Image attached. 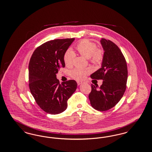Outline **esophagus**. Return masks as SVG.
<instances>
[{
  "mask_svg": "<svg viewBox=\"0 0 152 152\" xmlns=\"http://www.w3.org/2000/svg\"><path fill=\"white\" fill-rule=\"evenodd\" d=\"M77 85H80L81 84H82L83 83L82 81H77Z\"/></svg>",
  "mask_w": 152,
  "mask_h": 152,
  "instance_id": "esophagus-1",
  "label": "esophagus"
}]
</instances>
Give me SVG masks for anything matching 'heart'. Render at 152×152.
I'll list each match as a JSON object with an SVG mask.
<instances>
[{
  "mask_svg": "<svg viewBox=\"0 0 152 152\" xmlns=\"http://www.w3.org/2000/svg\"><path fill=\"white\" fill-rule=\"evenodd\" d=\"M76 49L79 54L86 58H89L91 63L96 66H100L104 58V51L102 49L97 48L96 44L89 39H84L80 41L76 45ZM75 54L71 50H68L64 55V62L68 67L73 65ZM91 72L88 68H76L71 71V76L76 80H81Z\"/></svg>",
  "mask_w": 152,
  "mask_h": 152,
  "instance_id": "heart-1",
  "label": "heart"
}]
</instances>
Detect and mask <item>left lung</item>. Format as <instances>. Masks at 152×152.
<instances>
[{
    "label": "left lung",
    "mask_w": 152,
    "mask_h": 152,
    "mask_svg": "<svg viewBox=\"0 0 152 152\" xmlns=\"http://www.w3.org/2000/svg\"><path fill=\"white\" fill-rule=\"evenodd\" d=\"M104 58L102 67L91 74L92 79L102 80V85L91 84L89 98L91 106L104 111L114 107L121 100L126 89L128 77L126 59L118 46L110 40L102 38Z\"/></svg>",
    "instance_id": "8db88e82"
}]
</instances>
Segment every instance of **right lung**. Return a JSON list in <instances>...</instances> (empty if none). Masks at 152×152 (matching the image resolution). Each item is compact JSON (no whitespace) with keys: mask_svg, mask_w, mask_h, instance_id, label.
<instances>
[{"mask_svg":"<svg viewBox=\"0 0 152 152\" xmlns=\"http://www.w3.org/2000/svg\"><path fill=\"white\" fill-rule=\"evenodd\" d=\"M75 38L56 39L38 46L29 64V86L37 104L45 112L58 114L65 111L67 101L77 84L73 80L60 84L56 74L65 67L64 55Z\"/></svg>","mask_w":152,"mask_h":152,"instance_id":"obj_1","label":"right lung"}]
</instances>
